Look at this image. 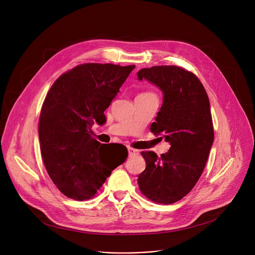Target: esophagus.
<instances>
[{"mask_svg": "<svg viewBox=\"0 0 255 255\" xmlns=\"http://www.w3.org/2000/svg\"><path fill=\"white\" fill-rule=\"evenodd\" d=\"M128 152H129V156H131V157L136 156V155L139 154V151L137 149H134V148H131V147L128 148Z\"/></svg>", "mask_w": 255, "mask_h": 255, "instance_id": "1", "label": "esophagus"}]
</instances>
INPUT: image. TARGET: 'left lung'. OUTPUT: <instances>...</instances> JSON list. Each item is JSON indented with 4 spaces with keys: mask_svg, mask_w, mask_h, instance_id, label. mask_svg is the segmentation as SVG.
<instances>
[{
    "mask_svg": "<svg viewBox=\"0 0 255 255\" xmlns=\"http://www.w3.org/2000/svg\"><path fill=\"white\" fill-rule=\"evenodd\" d=\"M137 77L155 85L163 94L150 130L170 144L160 157L153 151L141 152L146 168L137 183L149 200L172 204L192 191L205 168L214 141L209 98L200 80L183 67L142 68Z\"/></svg>",
    "mask_w": 255,
    "mask_h": 255,
    "instance_id": "1",
    "label": "left lung"
}]
</instances>
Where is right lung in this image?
I'll list each match as a JSON object with an SVG mask.
<instances>
[{
    "mask_svg": "<svg viewBox=\"0 0 255 255\" xmlns=\"http://www.w3.org/2000/svg\"><path fill=\"white\" fill-rule=\"evenodd\" d=\"M135 65L84 63L61 75L52 85L39 117V140L45 168L57 189L77 201L93 198L125 154L107 163L106 145L93 138L94 122L104 112ZM108 145V144H107Z\"/></svg>",
    "mask_w": 255,
    "mask_h": 255,
    "instance_id": "obj_1",
    "label": "right lung"
}]
</instances>
